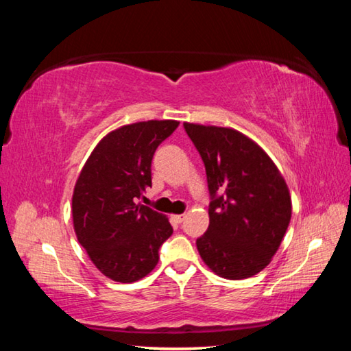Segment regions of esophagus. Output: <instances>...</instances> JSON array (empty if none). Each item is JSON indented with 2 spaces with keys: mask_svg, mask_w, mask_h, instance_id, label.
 Masks as SVG:
<instances>
[{
  "mask_svg": "<svg viewBox=\"0 0 351 351\" xmlns=\"http://www.w3.org/2000/svg\"><path fill=\"white\" fill-rule=\"evenodd\" d=\"M186 217H187L186 213H181V215H173V218L176 219L178 223H182V221H184V218H186Z\"/></svg>",
  "mask_w": 351,
  "mask_h": 351,
  "instance_id": "esophagus-1",
  "label": "esophagus"
}]
</instances>
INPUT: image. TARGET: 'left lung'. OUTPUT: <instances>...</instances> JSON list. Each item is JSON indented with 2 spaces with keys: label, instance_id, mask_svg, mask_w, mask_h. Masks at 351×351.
Returning a JSON list of instances; mask_svg holds the SVG:
<instances>
[{
  "label": "left lung",
  "instance_id": "obj_1",
  "mask_svg": "<svg viewBox=\"0 0 351 351\" xmlns=\"http://www.w3.org/2000/svg\"><path fill=\"white\" fill-rule=\"evenodd\" d=\"M206 165L209 229L197 240L207 268L229 280L258 274L287 234V181L257 142L234 128L184 122Z\"/></svg>",
  "mask_w": 351,
  "mask_h": 351
}]
</instances>
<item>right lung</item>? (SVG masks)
<instances>
[{
    "label": "right lung",
    "mask_w": 351,
    "mask_h": 351,
    "mask_svg": "<svg viewBox=\"0 0 351 351\" xmlns=\"http://www.w3.org/2000/svg\"><path fill=\"white\" fill-rule=\"evenodd\" d=\"M178 121H144L112 130L94 147L73 193L80 245L105 277L133 283L154 269L159 246L173 234L169 218L138 199L152 187V159Z\"/></svg>",
    "instance_id": "add662e5"
}]
</instances>
